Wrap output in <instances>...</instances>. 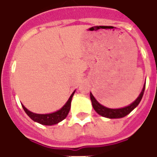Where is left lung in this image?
<instances>
[{
	"label": "left lung",
	"mask_w": 157,
	"mask_h": 157,
	"mask_svg": "<svg viewBox=\"0 0 157 157\" xmlns=\"http://www.w3.org/2000/svg\"><path fill=\"white\" fill-rule=\"evenodd\" d=\"M145 86L146 83L144 84V88L143 90L140 93L139 96L137 98V99L134 102L129 104L127 107H122V108H118V109H112V108H107V107H104L103 105H101L100 103H98V101L96 100L95 98L94 97L93 94L90 92V99L92 102V105H93L94 109L95 110L96 112L99 114L102 117H107V118H111V119H115V118H122V117H125L128 114H129L135 107L139 105L140 103L143 95H144V90H145Z\"/></svg>",
	"instance_id": "obj_1"
}]
</instances>
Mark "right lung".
<instances>
[{
    "label": "right lung",
    "mask_w": 157,
    "mask_h": 157,
    "mask_svg": "<svg viewBox=\"0 0 157 157\" xmlns=\"http://www.w3.org/2000/svg\"><path fill=\"white\" fill-rule=\"evenodd\" d=\"M75 91L71 94V95L70 96V98L67 100L65 105L62 107L61 109H59V111H57L53 113H50V114H36V113H33V112H30L29 110L26 108L23 105V108L25 111L28 117H30L31 119L34 121L36 122H38L41 124L44 125H52V124H58L59 122L62 121L63 120H64L67 117V114H68L70 108H71V98L73 96Z\"/></svg>",
    "instance_id": "obj_1"
}]
</instances>
